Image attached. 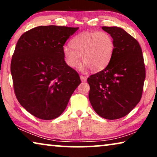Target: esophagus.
I'll return each mask as SVG.
<instances>
[{
  "label": "esophagus",
  "mask_w": 157,
  "mask_h": 157,
  "mask_svg": "<svg viewBox=\"0 0 157 157\" xmlns=\"http://www.w3.org/2000/svg\"><path fill=\"white\" fill-rule=\"evenodd\" d=\"M80 78H81V81H83V82H85V81H86V77L84 76H83V75H81Z\"/></svg>",
  "instance_id": "obj_1"
}]
</instances>
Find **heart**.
I'll return each mask as SVG.
<instances>
[{"mask_svg":"<svg viewBox=\"0 0 157 157\" xmlns=\"http://www.w3.org/2000/svg\"><path fill=\"white\" fill-rule=\"evenodd\" d=\"M71 46H64L63 53L66 63L75 68L81 61L83 70L89 68L93 71L102 70L106 66L114 51V40L106 31L83 32L71 41Z\"/></svg>","mask_w":157,"mask_h":157,"instance_id":"obj_1","label":"heart"}]
</instances>
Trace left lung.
I'll return each mask as SVG.
<instances>
[{
	"label": "left lung",
	"mask_w": 157,
	"mask_h": 157,
	"mask_svg": "<svg viewBox=\"0 0 157 157\" xmlns=\"http://www.w3.org/2000/svg\"><path fill=\"white\" fill-rule=\"evenodd\" d=\"M112 36L114 51L106 67L91 75L89 98L98 115L106 119L125 117L142 96L146 70L138 41L119 27L103 26Z\"/></svg>",
	"instance_id": "left-lung-1"
}]
</instances>
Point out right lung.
Returning <instances> with one entry per match:
<instances>
[{"mask_svg": "<svg viewBox=\"0 0 157 157\" xmlns=\"http://www.w3.org/2000/svg\"><path fill=\"white\" fill-rule=\"evenodd\" d=\"M78 28H33L19 38L10 72L18 102L38 119L59 117L81 83L79 75L64 61L63 48Z\"/></svg>", "mask_w": 157, "mask_h": 157, "instance_id": "add662e5", "label": "right lung"}]
</instances>
